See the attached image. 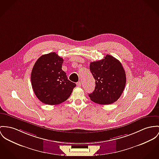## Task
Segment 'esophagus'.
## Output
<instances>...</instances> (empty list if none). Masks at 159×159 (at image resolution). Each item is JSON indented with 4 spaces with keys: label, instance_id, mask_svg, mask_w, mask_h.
<instances>
[{
    "label": "esophagus",
    "instance_id": "1",
    "mask_svg": "<svg viewBox=\"0 0 159 159\" xmlns=\"http://www.w3.org/2000/svg\"><path fill=\"white\" fill-rule=\"evenodd\" d=\"M76 84H77V85L78 86H81V85H82V84H81V82H78Z\"/></svg>",
    "mask_w": 159,
    "mask_h": 159
}]
</instances>
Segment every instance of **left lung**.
<instances>
[{"mask_svg": "<svg viewBox=\"0 0 159 159\" xmlns=\"http://www.w3.org/2000/svg\"><path fill=\"white\" fill-rule=\"evenodd\" d=\"M89 69L96 80L94 91L88 94L91 100L100 105H110L117 101L122 94L126 81L121 63L107 54L102 60L91 62Z\"/></svg>", "mask_w": 159, "mask_h": 159, "instance_id": "obj_1", "label": "left lung"}]
</instances>
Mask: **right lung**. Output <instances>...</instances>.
<instances>
[{
    "label": "right lung",
    "instance_id": "1",
    "mask_svg": "<svg viewBox=\"0 0 159 159\" xmlns=\"http://www.w3.org/2000/svg\"><path fill=\"white\" fill-rule=\"evenodd\" d=\"M63 59L56 52L42 55L36 61L31 74L32 88L42 103L55 105L66 100L76 85L61 69Z\"/></svg>",
    "mask_w": 159,
    "mask_h": 159
}]
</instances>
